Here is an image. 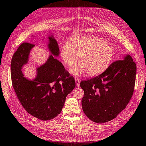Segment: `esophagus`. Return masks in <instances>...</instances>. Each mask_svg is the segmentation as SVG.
<instances>
[{
  "instance_id": "1",
  "label": "esophagus",
  "mask_w": 146,
  "mask_h": 146,
  "mask_svg": "<svg viewBox=\"0 0 146 146\" xmlns=\"http://www.w3.org/2000/svg\"><path fill=\"white\" fill-rule=\"evenodd\" d=\"M75 84H76L77 86H80V80L78 79V78H75Z\"/></svg>"
}]
</instances>
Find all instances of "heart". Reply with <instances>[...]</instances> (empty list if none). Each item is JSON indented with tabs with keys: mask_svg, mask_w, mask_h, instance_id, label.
<instances>
[{
	"mask_svg": "<svg viewBox=\"0 0 146 146\" xmlns=\"http://www.w3.org/2000/svg\"><path fill=\"white\" fill-rule=\"evenodd\" d=\"M60 57L65 65H74L69 72L75 77H81L86 72L95 75L104 71L111 63L113 48L106 40L96 37L80 36L72 37L62 46Z\"/></svg>",
	"mask_w": 146,
	"mask_h": 146,
	"instance_id": "b5f03b06",
	"label": "heart"
}]
</instances>
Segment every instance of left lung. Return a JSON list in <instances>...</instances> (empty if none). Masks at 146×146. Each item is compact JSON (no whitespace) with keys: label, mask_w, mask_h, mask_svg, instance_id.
<instances>
[{"label":"left lung","mask_w":146,"mask_h":146,"mask_svg":"<svg viewBox=\"0 0 146 146\" xmlns=\"http://www.w3.org/2000/svg\"><path fill=\"white\" fill-rule=\"evenodd\" d=\"M137 66L132 57L113 62L101 74L82 81L83 111L92 121L102 123L113 120L124 110L133 95Z\"/></svg>","instance_id":"8db88e82"}]
</instances>
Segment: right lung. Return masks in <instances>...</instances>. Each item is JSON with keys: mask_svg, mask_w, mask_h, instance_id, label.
<instances>
[{"mask_svg": "<svg viewBox=\"0 0 146 146\" xmlns=\"http://www.w3.org/2000/svg\"><path fill=\"white\" fill-rule=\"evenodd\" d=\"M51 55L36 69V76L31 80L24 77L22 68L28 62L35 45L21 44L14 54L11 65V80L17 98L26 111L41 120L56 117L62 111L66 98L75 87V80L62 63L53 56H59V48L53 35L48 37Z\"/></svg>", "mask_w": 146, "mask_h": 146, "instance_id": "right-lung-1", "label": "right lung"}]
</instances>
